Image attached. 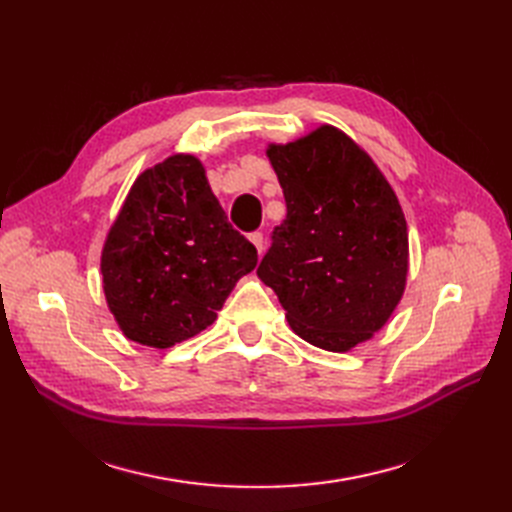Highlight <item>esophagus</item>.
Instances as JSON below:
<instances>
[{
    "mask_svg": "<svg viewBox=\"0 0 512 512\" xmlns=\"http://www.w3.org/2000/svg\"><path fill=\"white\" fill-rule=\"evenodd\" d=\"M250 241L254 243V247L258 250V254L265 252V237H262V232H252V235H250Z\"/></svg>",
    "mask_w": 512,
    "mask_h": 512,
    "instance_id": "esophagus-1",
    "label": "esophagus"
}]
</instances>
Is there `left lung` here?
<instances>
[{"instance_id": "8db88e82", "label": "left lung", "mask_w": 512, "mask_h": 512, "mask_svg": "<svg viewBox=\"0 0 512 512\" xmlns=\"http://www.w3.org/2000/svg\"><path fill=\"white\" fill-rule=\"evenodd\" d=\"M267 156L288 213L256 273L294 333L348 352L380 331L404 297V211L374 160L333 126L269 145Z\"/></svg>"}]
</instances>
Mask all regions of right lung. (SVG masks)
Masks as SVG:
<instances>
[{
  "mask_svg": "<svg viewBox=\"0 0 512 512\" xmlns=\"http://www.w3.org/2000/svg\"><path fill=\"white\" fill-rule=\"evenodd\" d=\"M256 262V247L228 224L205 166L175 153L132 183L102 247V288L123 335L170 348L213 324Z\"/></svg>",
  "mask_w": 512,
  "mask_h": 512,
  "instance_id": "obj_1",
  "label": "right lung"
}]
</instances>
